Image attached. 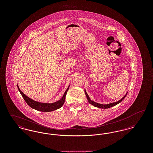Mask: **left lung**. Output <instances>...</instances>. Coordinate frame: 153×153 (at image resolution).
I'll return each mask as SVG.
<instances>
[{
    "mask_svg": "<svg viewBox=\"0 0 153 153\" xmlns=\"http://www.w3.org/2000/svg\"><path fill=\"white\" fill-rule=\"evenodd\" d=\"M85 94L86 96H87L88 101V102H89L91 104L94 105L96 107H98V108H104V109L109 108L110 107H113V106L116 105L117 104H119V102H122V101L125 98V97L126 96L127 94L126 95L124 96L123 98H122L120 100H119V101H117V102H112V103H110V104H99V103H97V102H94V101H92V100L90 99V98H89V96L88 95L87 93L86 92L85 90Z\"/></svg>",
    "mask_w": 153,
    "mask_h": 153,
    "instance_id": "8db88e82",
    "label": "left lung"
}]
</instances>
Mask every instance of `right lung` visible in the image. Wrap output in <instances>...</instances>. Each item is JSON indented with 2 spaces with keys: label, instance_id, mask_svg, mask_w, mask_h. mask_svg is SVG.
Instances as JSON below:
<instances>
[{
  "label": "right lung",
  "instance_id": "obj_1",
  "mask_svg": "<svg viewBox=\"0 0 153 153\" xmlns=\"http://www.w3.org/2000/svg\"><path fill=\"white\" fill-rule=\"evenodd\" d=\"M17 87L23 98L24 99L25 102H26V103L29 105L30 107L33 109H36L37 111H39L42 112H51V111H53L60 108L65 102L66 95L69 88V87H68L67 88L62 99H60L59 101L53 102V103H43V102H36L32 100L28 96L25 95L21 91V89H19V88L18 87V85Z\"/></svg>",
  "mask_w": 153,
  "mask_h": 153
}]
</instances>
